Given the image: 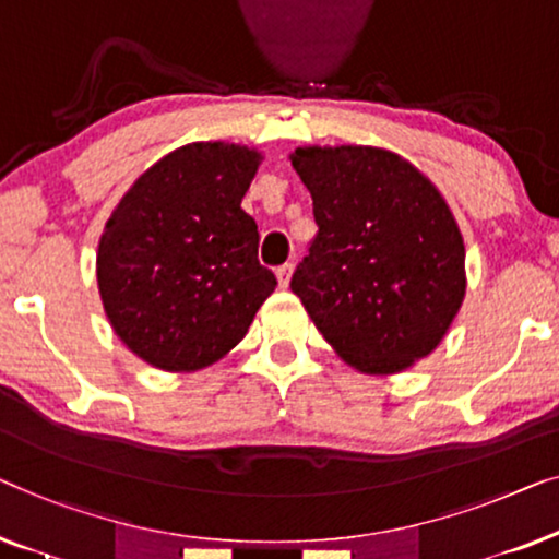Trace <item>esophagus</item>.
<instances>
[{
	"instance_id": "34e87169",
	"label": "esophagus",
	"mask_w": 559,
	"mask_h": 559,
	"mask_svg": "<svg viewBox=\"0 0 559 559\" xmlns=\"http://www.w3.org/2000/svg\"><path fill=\"white\" fill-rule=\"evenodd\" d=\"M290 273H294V265H290V263H283V265H278V269H276V278H278V286L281 288H288Z\"/></svg>"
}]
</instances>
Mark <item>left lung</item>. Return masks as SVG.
<instances>
[{
  "mask_svg": "<svg viewBox=\"0 0 559 559\" xmlns=\"http://www.w3.org/2000/svg\"><path fill=\"white\" fill-rule=\"evenodd\" d=\"M319 233L290 290L336 355L365 374L428 357L466 296V248L436 185L377 146L290 154Z\"/></svg>",
  "mask_w": 559,
  "mask_h": 559,
  "instance_id": "8db88e82",
  "label": "left lung"
}]
</instances>
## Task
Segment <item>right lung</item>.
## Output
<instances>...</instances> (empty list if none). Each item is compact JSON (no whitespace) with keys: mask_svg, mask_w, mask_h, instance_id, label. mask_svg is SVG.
<instances>
[{"mask_svg":"<svg viewBox=\"0 0 559 559\" xmlns=\"http://www.w3.org/2000/svg\"><path fill=\"white\" fill-rule=\"evenodd\" d=\"M261 152L194 141L148 167L108 217L96 278L114 332L164 372H194L238 347L276 288L240 207Z\"/></svg>","mask_w":559,"mask_h":559,"instance_id":"1","label":"right lung"}]
</instances>
